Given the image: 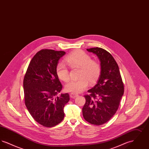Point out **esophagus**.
I'll use <instances>...</instances> for the list:
<instances>
[{"mask_svg":"<svg viewBox=\"0 0 149 149\" xmlns=\"http://www.w3.org/2000/svg\"><path fill=\"white\" fill-rule=\"evenodd\" d=\"M78 94H74V93H70V97H71V98H76L77 97H78Z\"/></svg>","mask_w":149,"mask_h":149,"instance_id":"1","label":"esophagus"}]
</instances>
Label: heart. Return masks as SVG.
Returning <instances> with one entry per match:
<instances>
[{"mask_svg": "<svg viewBox=\"0 0 149 149\" xmlns=\"http://www.w3.org/2000/svg\"><path fill=\"white\" fill-rule=\"evenodd\" d=\"M65 61L72 68H80L78 79L71 80L65 86L66 91L77 94L82 92L87 88L88 80L92 83L99 78L101 72L100 64L92 60L89 55L81 50L76 51L65 58ZM56 72L58 78L64 81L69 80V71L66 66L62 63L57 65Z\"/></svg>", "mask_w": 149, "mask_h": 149, "instance_id": "obj_1", "label": "heart"}]
</instances>
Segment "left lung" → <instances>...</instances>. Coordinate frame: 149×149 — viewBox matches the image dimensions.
Listing matches in <instances>:
<instances>
[{"label":"left lung","mask_w":149,"mask_h":149,"mask_svg":"<svg viewBox=\"0 0 149 149\" xmlns=\"http://www.w3.org/2000/svg\"><path fill=\"white\" fill-rule=\"evenodd\" d=\"M86 50L95 54L100 62L101 72L97 84L88 91L82 109L85 120L101 125L109 120L117 111L124 93V86L118 64L106 50L99 47Z\"/></svg>","instance_id":"obj_1"}]
</instances>
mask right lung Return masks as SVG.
<instances>
[{"label":"right lung","instance_id":"right-lung-1","mask_svg":"<svg viewBox=\"0 0 149 149\" xmlns=\"http://www.w3.org/2000/svg\"><path fill=\"white\" fill-rule=\"evenodd\" d=\"M63 51L43 49L32 58L23 80L25 104L33 119L46 127L60 123L64 118V108L68 93L55 95L62 89L56 72Z\"/></svg>","mask_w":149,"mask_h":149}]
</instances>
